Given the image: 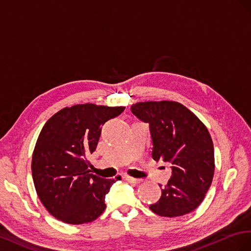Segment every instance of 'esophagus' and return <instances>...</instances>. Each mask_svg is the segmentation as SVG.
Listing matches in <instances>:
<instances>
[{
    "mask_svg": "<svg viewBox=\"0 0 251 251\" xmlns=\"http://www.w3.org/2000/svg\"><path fill=\"white\" fill-rule=\"evenodd\" d=\"M125 180L130 182V183H134V184H139L142 182L141 178H135V177H132V176H125Z\"/></svg>",
    "mask_w": 251,
    "mask_h": 251,
    "instance_id": "1",
    "label": "esophagus"
}]
</instances>
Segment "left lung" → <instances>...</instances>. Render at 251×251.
<instances>
[{
  "instance_id": "8db88e82",
  "label": "left lung",
  "mask_w": 251,
  "mask_h": 251,
  "mask_svg": "<svg viewBox=\"0 0 251 251\" xmlns=\"http://www.w3.org/2000/svg\"><path fill=\"white\" fill-rule=\"evenodd\" d=\"M131 112L149 125L152 159L170 163L173 170L160 200L149 208L168 218L193 211L204 200L214 174L213 143L206 126L173 101L137 103Z\"/></svg>"
}]
</instances>
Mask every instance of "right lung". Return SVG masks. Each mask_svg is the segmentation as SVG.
<instances>
[{
  "label": "right lung",
  "instance_id": "obj_1",
  "mask_svg": "<svg viewBox=\"0 0 251 251\" xmlns=\"http://www.w3.org/2000/svg\"><path fill=\"white\" fill-rule=\"evenodd\" d=\"M125 107L78 104L50 118L35 144L31 170L45 208L64 223L78 225L98 219L105 196L117 180L90 174L87 156L96 150L102 126Z\"/></svg>",
  "mask_w": 251,
  "mask_h": 251
}]
</instances>
